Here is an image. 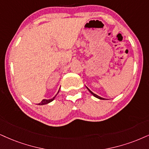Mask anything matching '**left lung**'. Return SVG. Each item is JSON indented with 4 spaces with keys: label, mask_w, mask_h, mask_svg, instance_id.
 Segmentation results:
<instances>
[{
    "label": "left lung",
    "mask_w": 149,
    "mask_h": 149,
    "mask_svg": "<svg viewBox=\"0 0 149 149\" xmlns=\"http://www.w3.org/2000/svg\"><path fill=\"white\" fill-rule=\"evenodd\" d=\"M86 88H87V87H86ZM87 89H88V91H89V92H90V93H91V94H92V95H93V96H94V97H97V98H98V99H100V100H104V98H102V97H100V96H98V95H95V93H93V92H92V91H91V90H90V89H88V88H87Z\"/></svg>",
    "instance_id": "1"
}]
</instances>
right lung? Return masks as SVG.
<instances>
[{"label": "right lung", "instance_id": "obj_1", "mask_svg": "<svg viewBox=\"0 0 149 149\" xmlns=\"http://www.w3.org/2000/svg\"><path fill=\"white\" fill-rule=\"evenodd\" d=\"M58 92H59V91H58V93H57V94L58 93ZM56 94V95H57ZM56 95H55V96L53 97V98H52V99H49V100H43L41 101V103H39V104H38V105H45V104H48V103H49V102H52L53 100H54V98H55V97L56 96Z\"/></svg>", "mask_w": 149, "mask_h": 149}]
</instances>
